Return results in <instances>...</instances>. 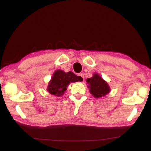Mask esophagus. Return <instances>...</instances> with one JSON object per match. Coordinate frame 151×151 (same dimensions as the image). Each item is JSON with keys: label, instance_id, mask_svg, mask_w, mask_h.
Returning a JSON list of instances; mask_svg holds the SVG:
<instances>
[{"label": "esophagus", "instance_id": "34e87169", "mask_svg": "<svg viewBox=\"0 0 151 151\" xmlns=\"http://www.w3.org/2000/svg\"><path fill=\"white\" fill-rule=\"evenodd\" d=\"M78 75H79L80 76H81V77H82L83 79H84V73H79Z\"/></svg>", "mask_w": 151, "mask_h": 151}]
</instances>
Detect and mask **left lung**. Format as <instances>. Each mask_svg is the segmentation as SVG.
Here are the masks:
<instances>
[{"mask_svg":"<svg viewBox=\"0 0 151 151\" xmlns=\"http://www.w3.org/2000/svg\"><path fill=\"white\" fill-rule=\"evenodd\" d=\"M86 82L89 92L95 99L104 97L110 92V88L107 82L98 73H94L91 78L86 80Z\"/></svg>","mask_w":151,"mask_h":151,"instance_id":"obj_1","label":"left lung"}]
</instances>
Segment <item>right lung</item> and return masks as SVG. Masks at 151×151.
<instances>
[{"instance_id":"1","label":"right lung","mask_w":151,"mask_h":151,"mask_svg":"<svg viewBox=\"0 0 151 151\" xmlns=\"http://www.w3.org/2000/svg\"><path fill=\"white\" fill-rule=\"evenodd\" d=\"M82 81L81 76H76L72 71L65 73L61 69L56 70L49 82L47 90L51 95L61 97L67 90V88L70 82Z\"/></svg>"}]
</instances>
